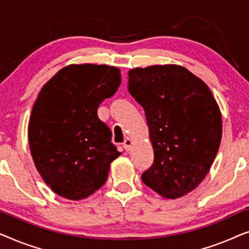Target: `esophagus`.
I'll use <instances>...</instances> for the list:
<instances>
[{"label": "esophagus", "mask_w": 249, "mask_h": 249, "mask_svg": "<svg viewBox=\"0 0 249 249\" xmlns=\"http://www.w3.org/2000/svg\"><path fill=\"white\" fill-rule=\"evenodd\" d=\"M124 148L125 151H130L132 148V141L130 138H125L124 142Z\"/></svg>", "instance_id": "1"}]
</instances>
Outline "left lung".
<instances>
[{"label":"left lung","instance_id":"8db88e82","mask_svg":"<svg viewBox=\"0 0 249 249\" xmlns=\"http://www.w3.org/2000/svg\"><path fill=\"white\" fill-rule=\"evenodd\" d=\"M128 90L145 111L154 163L142 175L164 198L193 192L219 151L222 118L202 79L177 64L129 70Z\"/></svg>","mask_w":249,"mask_h":249}]
</instances>
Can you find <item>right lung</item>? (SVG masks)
<instances>
[{"instance_id": "right-lung-1", "label": "right lung", "mask_w": 249, "mask_h": 249, "mask_svg": "<svg viewBox=\"0 0 249 249\" xmlns=\"http://www.w3.org/2000/svg\"><path fill=\"white\" fill-rule=\"evenodd\" d=\"M120 84L115 67L70 64L39 91L28 124L30 153L46 185L63 198L80 200L100 189L121 154L97 117Z\"/></svg>"}]
</instances>
